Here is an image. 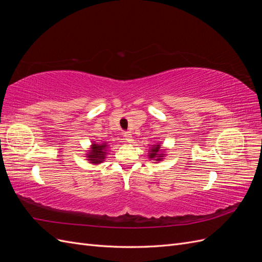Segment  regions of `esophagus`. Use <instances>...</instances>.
I'll use <instances>...</instances> for the list:
<instances>
[{"instance_id":"34e87169","label":"esophagus","mask_w":262,"mask_h":262,"mask_svg":"<svg viewBox=\"0 0 262 262\" xmlns=\"http://www.w3.org/2000/svg\"><path fill=\"white\" fill-rule=\"evenodd\" d=\"M123 137H124V139H125V141L126 142H132L133 141V137H132V134H131V132H124L123 133Z\"/></svg>"}]
</instances>
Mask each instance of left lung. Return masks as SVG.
<instances>
[{"label": "left lung", "instance_id": "8db88e82", "mask_svg": "<svg viewBox=\"0 0 262 262\" xmlns=\"http://www.w3.org/2000/svg\"><path fill=\"white\" fill-rule=\"evenodd\" d=\"M163 148L161 144H155L148 150V158L152 161H155V163L160 162L163 160V157L165 156L164 152H162Z\"/></svg>", "mask_w": 262, "mask_h": 262}]
</instances>
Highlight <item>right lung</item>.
<instances>
[{
  "instance_id": "obj_1",
  "label": "right lung",
  "mask_w": 262,
  "mask_h": 262,
  "mask_svg": "<svg viewBox=\"0 0 262 262\" xmlns=\"http://www.w3.org/2000/svg\"><path fill=\"white\" fill-rule=\"evenodd\" d=\"M108 144L106 143H93L91 145V149L87 153L86 157L92 164H100L104 162L107 155Z\"/></svg>"
}]
</instances>
